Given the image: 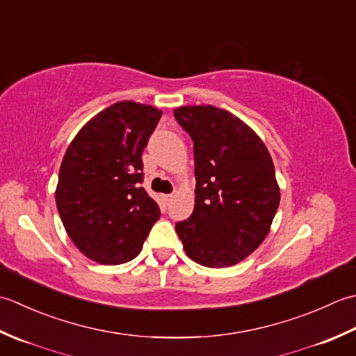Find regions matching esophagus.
<instances>
[{
	"label": "esophagus",
	"instance_id": "obj_1",
	"mask_svg": "<svg viewBox=\"0 0 356 356\" xmlns=\"http://www.w3.org/2000/svg\"><path fill=\"white\" fill-rule=\"evenodd\" d=\"M161 200L164 202V206H168L172 200V195H161Z\"/></svg>",
	"mask_w": 356,
	"mask_h": 356
}]
</instances>
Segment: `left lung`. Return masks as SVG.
Returning <instances> with one entry per match:
<instances>
[{"mask_svg":"<svg viewBox=\"0 0 356 356\" xmlns=\"http://www.w3.org/2000/svg\"><path fill=\"white\" fill-rule=\"evenodd\" d=\"M178 124L193 140L195 207L175 230L187 257L213 269L248 258L264 241L280 206L269 150L235 115L215 106H181Z\"/></svg>","mask_w":356,"mask_h":356,"instance_id":"1","label":"left lung"}]
</instances>
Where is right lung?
Here are the masks:
<instances>
[{
	"instance_id": "right-lung-1",
	"label": "right lung",
	"mask_w": 356,
	"mask_h": 356,
	"mask_svg": "<svg viewBox=\"0 0 356 356\" xmlns=\"http://www.w3.org/2000/svg\"><path fill=\"white\" fill-rule=\"evenodd\" d=\"M163 112L120 101L87 121L64 154L56 207L78 250L106 266L141 252L159 207L143 183V150Z\"/></svg>"
}]
</instances>
